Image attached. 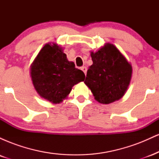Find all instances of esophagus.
Masks as SVG:
<instances>
[{
    "mask_svg": "<svg viewBox=\"0 0 159 159\" xmlns=\"http://www.w3.org/2000/svg\"><path fill=\"white\" fill-rule=\"evenodd\" d=\"M81 69L82 71H83V72H84V73L85 75L87 74V67H86V66H82L81 68Z\"/></svg>",
    "mask_w": 159,
    "mask_h": 159,
    "instance_id": "esophagus-1",
    "label": "esophagus"
}]
</instances>
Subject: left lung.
<instances>
[{
	"instance_id": "8db88e82",
	"label": "left lung",
	"mask_w": 159,
	"mask_h": 159,
	"mask_svg": "<svg viewBox=\"0 0 159 159\" xmlns=\"http://www.w3.org/2000/svg\"><path fill=\"white\" fill-rule=\"evenodd\" d=\"M93 65L87 70L85 84L99 103L109 104L125 94L132 78V66L113 44L91 52Z\"/></svg>"
}]
</instances>
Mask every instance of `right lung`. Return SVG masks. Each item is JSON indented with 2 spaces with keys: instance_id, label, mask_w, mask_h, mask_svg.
<instances>
[{
  "instance_id": "1",
  "label": "right lung",
  "mask_w": 159,
  "mask_h": 159,
  "mask_svg": "<svg viewBox=\"0 0 159 159\" xmlns=\"http://www.w3.org/2000/svg\"><path fill=\"white\" fill-rule=\"evenodd\" d=\"M30 75L36 92L54 104L63 101L72 87L85 78L56 44H46L41 49L32 63Z\"/></svg>"
}]
</instances>
